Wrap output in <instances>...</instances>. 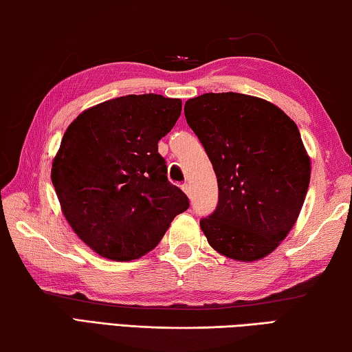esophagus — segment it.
<instances>
[{
	"label": "esophagus",
	"mask_w": 352,
	"mask_h": 352,
	"mask_svg": "<svg viewBox=\"0 0 352 352\" xmlns=\"http://www.w3.org/2000/svg\"><path fill=\"white\" fill-rule=\"evenodd\" d=\"M182 189H183V192L186 194L188 197H189V195H190V184H189V183H184V184H182Z\"/></svg>",
	"instance_id": "34e87169"
}]
</instances>
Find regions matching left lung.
<instances>
[{"instance_id":"1","label":"left lung","mask_w":352,"mask_h":352,"mask_svg":"<svg viewBox=\"0 0 352 352\" xmlns=\"http://www.w3.org/2000/svg\"><path fill=\"white\" fill-rule=\"evenodd\" d=\"M184 116L217 177V208L200 220L208 243L234 261L265 258L294 228L311 182L296 124L275 104L241 93L188 99Z\"/></svg>"}]
</instances>
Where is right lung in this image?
Returning <instances> with one entry per match:
<instances>
[{
	"mask_svg": "<svg viewBox=\"0 0 352 352\" xmlns=\"http://www.w3.org/2000/svg\"><path fill=\"white\" fill-rule=\"evenodd\" d=\"M180 111V99L129 94L82 111L65 132L51 180L69 226L102 258L147 254L188 210L158 153Z\"/></svg>",
	"mask_w": 352,
	"mask_h": 352,
	"instance_id": "obj_1",
	"label": "right lung"
}]
</instances>
